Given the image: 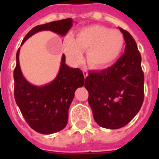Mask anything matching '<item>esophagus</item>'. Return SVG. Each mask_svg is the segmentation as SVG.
<instances>
[{"instance_id": "34e87169", "label": "esophagus", "mask_w": 159, "mask_h": 159, "mask_svg": "<svg viewBox=\"0 0 159 159\" xmlns=\"http://www.w3.org/2000/svg\"><path fill=\"white\" fill-rule=\"evenodd\" d=\"M82 72H83V75H84V77H86L88 76V72H87V70L86 68H82Z\"/></svg>"}]
</instances>
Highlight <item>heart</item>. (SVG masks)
Here are the masks:
<instances>
[{
  "mask_svg": "<svg viewBox=\"0 0 159 159\" xmlns=\"http://www.w3.org/2000/svg\"><path fill=\"white\" fill-rule=\"evenodd\" d=\"M125 44L123 34L106 26L92 25L81 29L75 39L67 36L64 40V52L72 62L82 59L87 51V60L94 68H104L111 65L120 55Z\"/></svg>",
  "mask_w": 159,
  "mask_h": 159,
  "instance_id": "heart-1",
  "label": "heart"
}]
</instances>
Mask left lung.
I'll list each match as a JSON object with an SVG mask.
<instances>
[{"instance_id": "left-lung-1", "label": "left lung", "mask_w": 159, "mask_h": 159, "mask_svg": "<svg viewBox=\"0 0 159 159\" xmlns=\"http://www.w3.org/2000/svg\"><path fill=\"white\" fill-rule=\"evenodd\" d=\"M119 29L126 43L125 53L111 67L90 72L85 81L94 120L111 129L129 123L140 110L144 97L141 55L130 34Z\"/></svg>"}]
</instances>
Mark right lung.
<instances>
[{"instance_id": "add662e5", "label": "right lung", "mask_w": 159, "mask_h": 159, "mask_svg": "<svg viewBox=\"0 0 159 159\" xmlns=\"http://www.w3.org/2000/svg\"><path fill=\"white\" fill-rule=\"evenodd\" d=\"M71 18L40 25L33 28L24 38L21 45L34 34L52 31L65 36L72 27ZM20 49L16 53V67L14 71L15 99L28 125L38 133L50 134L66 127L68 109L74 98L75 91L83 87L85 82L82 70L72 68L66 63L62 54L59 71L54 79L48 84H31L23 76L20 66Z\"/></svg>"}]
</instances>
